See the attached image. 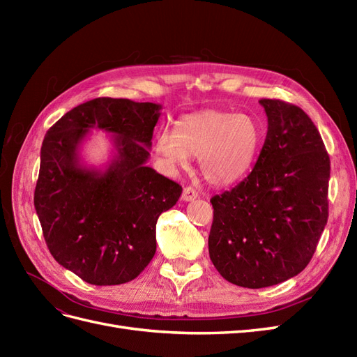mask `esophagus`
I'll return each mask as SVG.
<instances>
[{"label":"esophagus","mask_w":357,"mask_h":357,"mask_svg":"<svg viewBox=\"0 0 357 357\" xmlns=\"http://www.w3.org/2000/svg\"><path fill=\"white\" fill-rule=\"evenodd\" d=\"M197 198H198V192L193 189V188L188 186V188L183 189V193H181V199L183 201L189 202V201H193V199H197Z\"/></svg>","instance_id":"1"}]
</instances>
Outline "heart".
I'll return each mask as SVG.
<instances>
[{
    "label": "heart",
    "mask_w": 357,
    "mask_h": 357,
    "mask_svg": "<svg viewBox=\"0 0 357 357\" xmlns=\"http://www.w3.org/2000/svg\"><path fill=\"white\" fill-rule=\"evenodd\" d=\"M262 143L264 129L255 116L202 110L181 116L176 131H160L155 153L171 169L186 168L190 158H198L204 178L222 188L247 177Z\"/></svg>",
    "instance_id": "1"
}]
</instances>
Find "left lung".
<instances>
[{"label": "left lung", "instance_id": "8db88e82", "mask_svg": "<svg viewBox=\"0 0 357 357\" xmlns=\"http://www.w3.org/2000/svg\"><path fill=\"white\" fill-rule=\"evenodd\" d=\"M264 147L240 185L211 198L213 265L229 283L261 289L298 275L328 222L329 155L308 114L280 100L259 101Z\"/></svg>", "mask_w": 357, "mask_h": 357}]
</instances>
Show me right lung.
<instances>
[{"label": "right lung", "mask_w": 357, "mask_h": 357, "mask_svg": "<svg viewBox=\"0 0 357 357\" xmlns=\"http://www.w3.org/2000/svg\"><path fill=\"white\" fill-rule=\"evenodd\" d=\"M162 105L95 98L74 107L43 139L34 192L43 235L55 261L95 286L134 280L156 252V222L181 186L146 165ZM92 128L114 138L105 169L79 162Z\"/></svg>", "instance_id": "add662e5"}]
</instances>
